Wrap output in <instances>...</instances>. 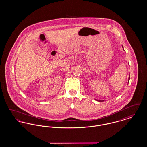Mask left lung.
<instances>
[{
  "instance_id": "obj_1",
  "label": "left lung",
  "mask_w": 147,
  "mask_h": 147,
  "mask_svg": "<svg viewBox=\"0 0 147 147\" xmlns=\"http://www.w3.org/2000/svg\"><path fill=\"white\" fill-rule=\"evenodd\" d=\"M129 79H130V78L129 77V78H128V82H129ZM97 101H101V100H96Z\"/></svg>"
}]
</instances>
